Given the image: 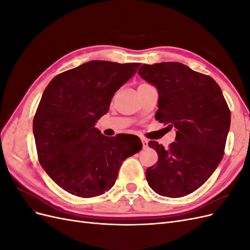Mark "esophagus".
Returning <instances> with one entry per match:
<instances>
[{"label":"esophagus","instance_id":"obj_1","mask_svg":"<svg viewBox=\"0 0 250 250\" xmlns=\"http://www.w3.org/2000/svg\"><path fill=\"white\" fill-rule=\"evenodd\" d=\"M142 144H143V147L144 148H147L148 147V141L146 139H142Z\"/></svg>","mask_w":250,"mask_h":250}]
</instances>
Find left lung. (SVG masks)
<instances>
[{
  "label": "left lung",
  "mask_w": 250,
  "mask_h": 250,
  "mask_svg": "<svg viewBox=\"0 0 250 250\" xmlns=\"http://www.w3.org/2000/svg\"><path fill=\"white\" fill-rule=\"evenodd\" d=\"M138 73L158 92L155 119L176 129L168 149L149 142L158 161L146 171L148 185L161 196L183 197L206 183L222 161L229 108L217 82L186 64H143Z\"/></svg>",
  "instance_id": "1"
}]
</instances>
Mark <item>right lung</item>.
Instances as JSON below:
<instances>
[{"instance_id": "obj_1", "label": "right lung", "mask_w": 250, "mask_h": 250, "mask_svg": "<svg viewBox=\"0 0 250 250\" xmlns=\"http://www.w3.org/2000/svg\"><path fill=\"white\" fill-rule=\"evenodd\" d=\"M141 63L92 60L53 78L33 120L42 169L67 193L95 197L115 185L121 165L142 149L125 135L105 137L95 127L111 98L137 73Z\"/></svg>"}]
</instances>
